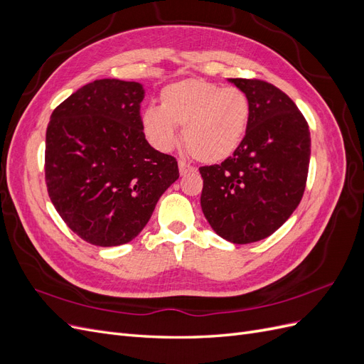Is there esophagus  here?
<instances>
[{
	"label": "esophagus",
	"instance_id": "1",
	"mask_svg": "<svg viewBox=\"0 0 364 364\" xmlns=\"http://www.w3.org/2000/svg\"><path fill=\"white\" fill-rule=\"evenodd\" d=\"M193 171H196V168L193 167V165H190L188 162H185V161H179V173H181V176H185V174L193 173Z\"/></svg>",
	"mask_w": 364,
	"mask_h": 364
}]
</instances>
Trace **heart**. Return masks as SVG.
I'll use <instances>...</instances> for the list:
<instances>
[{"instance_id":"obj_1","label":"heart","mask_w":364,"mask_h":364,"mask_svg":"<svg viewBox=\"0 0 364 364\" xmlns=\"http://www.w3.org/2000/svg\"><path fill=\"white\" fill-rule=\"evenodd\" d=\"M159 107L141 115L144 134L162 151L179 141L176 127H183V142L202 162L229 158L243 142L250 119V102L245 91L202 79H186L165 86Z\"/></svg>"}]
</instances>
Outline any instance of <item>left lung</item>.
<instances>
[{
    "instance_id": "1",
    "label": "left lung",
    "mask_w": 364,
    "mask_h": 364,
    "mask_svg": "<svg viewBox=\"0 0 364 364\" xmlns=\"http://www.w3.org/2000/svg\"><path fill=\"white\" fill-rule=\"evenodd\" d=\"M250 102L246 136L232 156L206 165L202 211L234 245L267 238L299 205L311 155L308 124L291 98L258 79H229Z\"/></svg>"
}]
</instances>
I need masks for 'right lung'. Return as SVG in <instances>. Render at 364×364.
<instances>
[{
    "label": "right lung",
    "instance_id": "right-lung-1",
    "mask_svg": "<svg viewBox=\"0 0 364 364\" xmlns=\"http://www.w3.org/2000/svg\"><path fill=\"white\" fill-rule=\"evenodd\" d=\"M138 82L94 80L54 109L46 138L50 199L74 234L94 246L134 240L159 197L179 179L178 161L142 129Z\"/></svg>",
    "mask_w": 364,
    "mask_h": 364
}]
</instances>
